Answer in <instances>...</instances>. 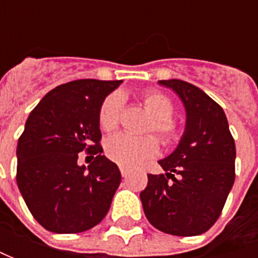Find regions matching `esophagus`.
Here are the masks:
<instances>
[{"instance_id": "obj_1", "label": "esophagus", "mask_w": 258, "mask_h": 258, "mask_svg": "<svg viewBox=\"0 0 258 258\" xmlns=\"http://www.w3.org/2000/svg\"><path fill=\"white\" fill-rule=\"evenodd\" d=\"M120 173H122V176L126 178L127 175H129V169L127 168H124V166H120Z\"/></svg>"}]
</instances>
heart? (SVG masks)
<instances>
[{
  "label": "heart",
  "mask_w": 258,
  "mask_h": 258,
  "mask_svg": "<svg viewBox=\"0 0 258 258\" xmlns=\"http://www.w3.org/2000/svg\"><path fill=\"white\" fill-rule=\"evenodd\" d=\"M145 110L152 116L146 126V132H155L164 145H175L181 139V126L172 119L175 106L162 92L151 90L142 96ZM123 97L120 93L109 94L99 109V124L104 132H112L120 120ZM158 141L154 136L134 138L117 134L110 136L104 144V152L109 159L126 168H136L151 159L158 152Z\"/></svg>",
  "instance_id": "obj_1"
}]
</instances>
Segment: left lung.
<instances>
[{
    "label": "left lung",
    "mask_w": 258,
    "mask_h": 258,
    "mask_svg": "<svg viewBox=\"0 0 258 258\" xmlns=\"http://www.w3.org/2000/svg\"><path fill=\"white\" fill-rule=\"evenodd\" d=\"M172 89L186 110L185 132L165 173L148 175L141 201L148 221L159 231L191 237L208 231L220 218L235 179V144L223 107L197 86L159 80Z\"/></svg>",
    "instance_id": "1"
}]
</instances>
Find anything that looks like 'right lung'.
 Segmentation results:
<instances>
[{
	"instance_id": "1",
	"label": "right lung",
	"mask_w": 258,
	"mask_h": 258,
	"mask_svg": "<svg viewBox=\"0 0 258 258\" xmlns=\"http://www.w3.org/2000/svg\"><path fill=\"white\" fill-rule=\"evenodd\" d=\"M122 80L57 86L30 113L17 145V183L38 224L57 234L87 231L106 217L122 181L100 146L99 109ZM96 154L89 167L78 154Z\"/></svg>"
}]
</instances>
